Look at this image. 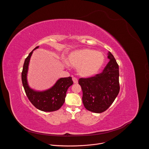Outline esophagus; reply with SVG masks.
<instances>
[{
	"instance_id": "esophagus-1",
	"label": "esophagus",
	"mask_w": 149,
	"mask_h": 149,
	"mask_svg": "<svg viewBox=\"0 0 149 149\" xmlns=\"http://www.w3.org/2000/svg\"><path fill=\"white\" fill-rule=\"evenodd\" d=\"M72 81L74 82V84H78V79L77 78H75V77H73L72 78Z\"/></svg>"
}]
</instances>
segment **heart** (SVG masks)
<instances>
[{"label": "heart", "mask_w": 149, "mask_h": 149, "mask_svg": "<svg viewBox=\"0 0 149 149\" xmlns=\"http://www.w3.org/2000/svg\"><path fill=\"white\" fill-rule=\"evenodd\" d=\"M105 57L100 51L85 48L71 52L68 56L67 63L77 68L78 74L83 77L95 75L104 65Z\"/></svg>", "instance_id": "1"}]
</instances>
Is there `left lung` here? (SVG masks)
<instances>
[{"instance_id": "left-lung-1", "label": "left lung", "mask_w": 149, "mask_h": 149, "mask_svg": "<svg viewBox=\"0 0 149 149\" xmlns=\"http://www.w3.org/2000/svg\"><path fill=\"white\" fill-rule=\"evenodd\" d=\"M108 58L110 61L101 73L78 80L85 108L95 113L107 110L120 91L118 65L110 52Z\"/></svg>"}]
</instances>
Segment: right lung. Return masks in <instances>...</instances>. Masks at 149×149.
<instances>
[{
  "label": "right lung",
  "mask_w": 149,
  "mask_h": 149,
  "mask_svg": "<svg viewBox=\"0 0 149 149\" xmlns=\"http://www.w3.org/2000/svg\"><path fill=\"white\" fill-rule=\"evenodd\" d=\"M38 47L39 46L33 49L25 60L22 72L23 86L28 98L37 109L45 112L56 111L64 103L66 93L68 88L72 85L73 81L71 77L62 78L58 80L51 88L47 91L37 92L31 89L26 79L28 65L33 51Z\"/></svg>",
  "instance_id": "obj_1"
}]
</instances>
